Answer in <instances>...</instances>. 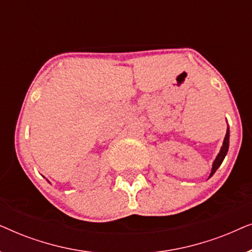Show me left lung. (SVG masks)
Here are the masks:
<instances>
[{
    "label": "left lung",
    "instance_id": "obj_1",
    "mask_svg": "<svg viewBox=\"0 0 252 252\" xmlns=\"http://www.w3.org/2000/svg\"><path fill=\"white\" fill-rule=\"evenodd\" d=\"M228 147H229V128H227L225 140H223V143H222L221 149H220V153L218 154V156H217L216 160L213 161L212 171H211V174H210V177H212V175L215 174V172L218 170V167L221 165L223 158H225V156L227 155V151H228Z\"/></svg>",
    "mask_w": 252,
    "mask_h": 252
}]
</instances>
